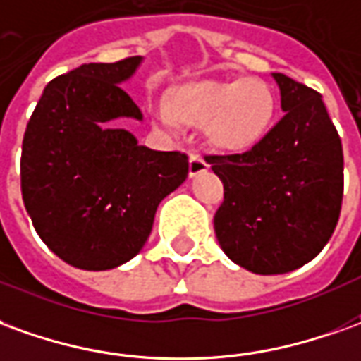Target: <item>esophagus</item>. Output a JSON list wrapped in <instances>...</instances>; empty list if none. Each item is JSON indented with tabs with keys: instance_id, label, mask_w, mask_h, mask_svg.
Masks as SVG:
<instances>
[{
	"instance_id": "obj_1",
	"label": "esophagus",
	"mask_w": 361,
	"mask_h": 361,
	"mask_svg": "<svg viewBox=\"0 0 361 361\" xmlns=\"http://www.w3.org/2000/svg\"><path fill=\"white\" fill-rule=\"evenodd\" d=\"M207 168H209V164H207L205 158L199 152H191V156H189V178H195L199 173L207 172Z\"/></svg>"
}]
</instances>
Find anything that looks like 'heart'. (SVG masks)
Segmentation results:
<instances>
[{"mask_svg": "<svg viewBox=\"0 0 361 361\" xmlns=\"http://www.w3.org/2000/svg\"><path fill=\"white\" fill-rule=\"evenodd\" d=\"M172 114L166 105L154 109V119L166 128L176 117L191 125H206L211 145L226 152H242L256 146L269 133L277 111L271 85L258 78L216 82L207 80L185 85L173 97Z\"/></svg>", "mask_w": 361, "mask_h": 361, "instance_id": "obj_1", "label": "heart"}]
</instances>
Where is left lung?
<instances>
[{"instance_id": "obj_1", "label": "left lung", "mask_w": 361, "mask_h": 361, "mask_svg": "<svg viewBox=\"0 0 361 361\" xmlns=\"http://www.w3.org/2000/svg\"><path fill=\"white\" fill-rule=\"evenodd\" d=\"M286 115L242 154L207 156L224 185L215 234L223 252L259 276L311 262L336 228L344 156L322 95L286 74H271Z\"/></svg>"}]
</instances>
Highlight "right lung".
I'll return each instance as SVG.
<instances>
[{
    "label": "right lung",
    "mask_w": 361,
    "mask_h": 361,
    "mask_svg": "<svg viewBox=\"0 0 361 361\" xmlns=\"http://www.w3.org/2000/svg\"><path fill=\"white\" fill-rule=\"evenodd\" d=\"M140 62L82 64L54 78L23 137L25 209L42 242L74 268L102 271L135 258L160 201L188 178V156L150 150L113 125L142 121L119 85Z\"/></svg>",
    "instance_id": "add662e5"
}]
</instances>
